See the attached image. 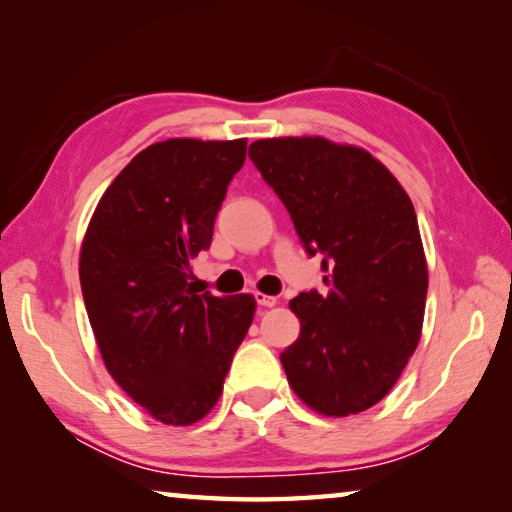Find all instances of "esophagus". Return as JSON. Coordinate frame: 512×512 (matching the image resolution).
<instances>
[{
  "mask_svg": "<svg viewBox=\"0 0 512 512\" xmlns=\"http://www.w3.org/2000/svg\"><path fill=\"white\" fill-rule=\"evenodd\" d=\"M255 300L259 307H275L277 305V298L275 296H266V293H255Z\"/></svg>",
  "mask_w": 512,
  "mask_h": 512,
  "instance_id": "obj_1",
  "label": "esophagus"
}]
</instances>
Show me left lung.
Wrapping results in <instances>:
<instances>
[{"mask_svg": "<svg viewBox=\"0 0 512 512\" xmlns=\"http://www.w3.org/2000/svg\"><path fill=\"white\" fill-rule=\"evenodd\" d=\"M248 155L327 271L325 296L289 302L300 336L280 361L293 393L327 418L366 411L422 334L429 273L411 198L368 151L325 137L257 140Z\"/></svg>", "mask_w": 512, "mask_h": 512, "instance_id": "8db88e82", "label": "left lung"}]
</instances>
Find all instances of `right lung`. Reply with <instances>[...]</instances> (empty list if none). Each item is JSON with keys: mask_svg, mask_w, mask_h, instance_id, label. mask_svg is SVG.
<instances>
[{"mask_svg": "<svg viewBox=\"0 0 512 512\" xmlns=\"http://www.w3.org/2000/svg\"><path fill=\"white\" fill-rule=\"evenodd\" d=\"M246 140L173 137L146 146L101 196L85 232V309L112 379L155 420L194 424L214 409L255 316L250 293L192 289Z\"/></svg>", "mask_w": 512, "mask_h": 512, "instance_id": "1", "label": "right lung"}]
</instances>
